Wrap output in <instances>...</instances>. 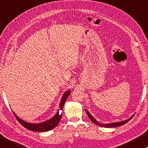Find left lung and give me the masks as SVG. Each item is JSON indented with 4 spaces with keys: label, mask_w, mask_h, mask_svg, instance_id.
<instances>
[{
    "label": "left lung",
    "mask_w": 148,
    "mask_h": 148,
    "mask_svg": "<svg viewBox=\"0 0 148 148\" xmlns=\"http://www.w3.org/2000/svg\"><path fill=\"white\" fill-rule=\"evenodd\" d=\"M85 111H86V113L88 115V118H89L90 120L92 121V122L95 123V124L99 125V126H101V127H119V126L120 125H124L125 123H127V122H129L132 118L133 117V116L135 114H133L132 116H131L130 119H128L125 120H123V121H121V122H113V123H100L99 122H98L97 120H96L95 118H94L91 114L89 112H88L87 110L85 109Z\"/></svg>",
    "instance_id": "8db88e82"
}]
</instances>
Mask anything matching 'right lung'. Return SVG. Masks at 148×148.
<instances>
[{
  "label": "right lung",
  "mask_w": 148,
  "mask_h": 148,
  "mask_svg": "<svg viewBox=\"0 0 148 148\" xmlns=\"http://www.w3.org/2000/svg\"><path fill=\"white\" fill-rule=\"evenodd\" d=\"M71 91L70 90H66V92L63 94L62 98L60 103V109H58V111L56 112V114L53 116L52 118H51L49 120L45 121L41 123H28L27 122H25V120L21 119L18 118L17 114H16L14 112H13V114L15 115V117L17 118V120L19 122L21 125L24 126L25 128L28 129V130L33 131H39V132H44V131H47L53 130L55 128L56 126L60 122L61 120V116H62V114H61L60 111H63V106L65 103V101L69 97V95H71Z\"/></svg>",
  "instance_id": "add662e5"
}]
</instances>
